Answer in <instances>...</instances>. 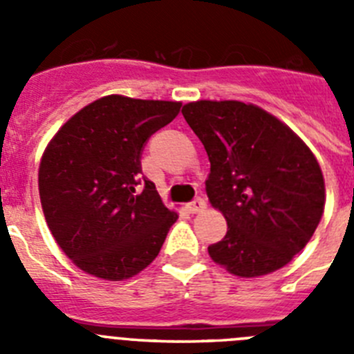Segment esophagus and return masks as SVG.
I'll list each match as a JSON object with an SVG mask.
<instances>
[{"instance_id": "obj_1", "label": "esophagus", "mask_w": 354, "mask_h": 354, "mask_svg": "<svg viewBox=\"0 0 354 354\" xmlns=\"http://www.w3.org/2000/svg\"><path fill=\"white\" fill-rule=\"evenodd\" d=\"M187 211L192 212V214H198V212H204L205 207H207V204H205L204 198H196L193 200V202H189V204L186 205Z\"/></svg>"}]
</instances>
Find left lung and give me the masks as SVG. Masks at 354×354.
<instances>
[{
	"mask_svg": "<svg viewBox=\"0 0 354 354\" xmlns=\"http://www.w3.org/2000/svg\"><path fill=\"white\" fill-rule=\"evenodd\" d=\"M183 115L209 156V202L227 220V234L209 246V257L239 278L289 264L324 212V177L314 152L252 102L202 99L184 104Z\"/></svg>",
	"mask_w": 354,
	"mask_h": 354,
	"instance_id": "1",
	"label": "left lung"
}]
</instances>
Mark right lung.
I'll use <instances>...</instances> for the list:
<instances>
[{"label": "right lung", "instance_id": "right-lung-1", "mask_svg": "<svg viewBox=\"0 0 354 354\" xmlns=\"http://www.w3.org/2000/svg\"><path fill=\"white\" fill-rule=\"evenodd\" d=\"M183 102L106 95L72 115L39 167L46 223L62 252L86 274L120 282L158 257L179 214L142 179L147 140ZM142 185V188H138Z\"/></svg>", "mask_w": 354, "mask_h": 354}]
</instances>
